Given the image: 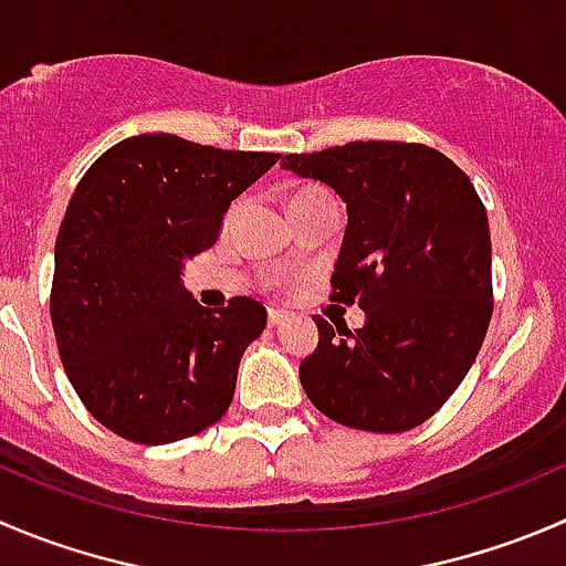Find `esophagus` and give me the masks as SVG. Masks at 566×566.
I'll list each match as a JSON object with an SVG mask.
<instances>
[{
    "label": "esophagus",
    "mask_w": 566,
    "mask_h": 566,
    "mask_svg": "<svg viewBox=\"0 0 566 566\" xmlns=\"http://www.w3.org/2000/svg\"><path fill=\"white\" fill-rule=\"evenodd\" d=\"M284 321H287V315H284L282 310H271V312H268V326H271V328L282 326Z\"/></svg>",
    "instance_id": "obj_1"
}]
</instances>
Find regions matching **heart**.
Segmentation results:
<instances>
[{"label": "heart", "mask_w": 566, "mask_h": 566, "mask_svg": "<svg viewBox=\"0 0 566 566\" xmlns=\"http://www.w3.org/2000/svg\"><path fill=\"white\" fill-rule=\"evenodd\" d=\"M317 199H326V193L317 188H298L293 196H290L287 207H298V205H306V201H317Z\"/></svg>", "instance_id": "b5f03b06"}]
</instances>
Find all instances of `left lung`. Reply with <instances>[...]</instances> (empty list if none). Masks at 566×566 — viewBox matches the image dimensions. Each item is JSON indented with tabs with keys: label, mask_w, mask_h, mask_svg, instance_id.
Returning <instances> with one entry per match:
<instances>
[{
	"label": "left lung",
	"mask_w": 566,
	"mask_h": 566,
	"mask_svg": "<svg viewBox=\"0 0 566 566\" xmlns=\"http://www.w3.org/2000/svg\"><path fill=\"white\" fill-rule=\"evenodd\" d=\"M282 168L345 201L332 287L365 312L354 332L315 317L306 398L348 429H415L457 392L490 328V221L473 182L437 149L395 140L287 155Z\"/></svg>",
	"instance_id": "left-lung-1"
}]
</instances>
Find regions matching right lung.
Instances as JSON below:
<instances>
[{
	"label": "right lung",
	"instance_id": "1",
	"mask_svg": "<svg viewBox=\"0 0 566 566\" xmlns=\"http://www.w3.org/2000/svg\"><path fill=\"white\" fill-rule=\"evenodd\" d=\"M276 160L149 132L115 144L80 179L54 243L49 310L69 381L104 429L168 446L229 409L268 312L245 295L201 306L182 271Z\"/></svg>",
	"mask_w": 566,
	"mask_h": 566
}]
</instances>
